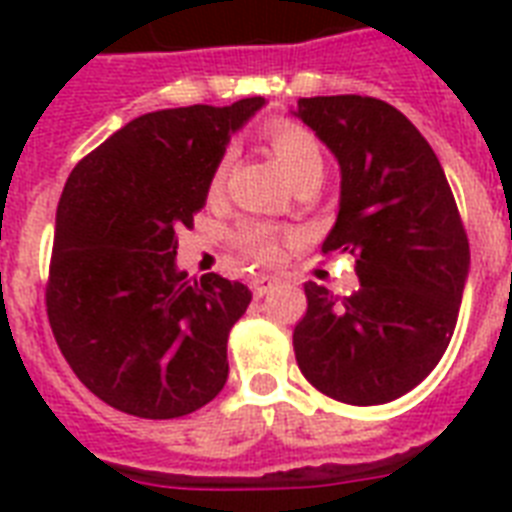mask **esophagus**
Wrapping results in <instances>:
<instances>
[{
  "mask_svg": "<svg viewBox=\"0 0 512 512\" xmlns=\"http://www.w3.org/2000/svg\"><path fill=\"white\" fill-rule=\"evenodd\" d=\"M276 284H279V279H276V276H257V279L252 281V292H255L257 297H263V295H268V292H271Z\"/></svg>",
  "mask_w": 512,
  "mask_h": 512,
  "instance_id": "1",
  "label": "esophagus"
}]
</instances>
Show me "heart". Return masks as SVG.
I'll return each instance as SVG.
<instances>
[{
	"mask_svg": "<svg viewBox=\"0 0 512 512\" xmlns=\"http://www.w3.org/2000/svg\"><path fill=\"white\" fill-rule=\"evenodd\" d=\"M265 140L273 148V154L279 156V162L287 167L292 180L311 175V172H324V151H321L319 138L313 135L305 124L295 119H273L265 127ZM231 170V156H223L220 164L212 172L209 188L220 191L225 183V175ZM239 244L249 257H255L260 263H273L281 255V236L276 228L265 223H249L239 231Z\"/></svg>",
	"mask_w": 512,
	"mask_h": 512,
	"instance_id": "heart-1",
	"label": "heart"
}]
</instances>
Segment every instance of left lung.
Returning a JSON list of instances; mask_svg holds the SVG:
<instances>
[{"label": "left lung", "instance_id": "left-lung-1", "mask_svg": "<svg viewBox=\"0 0 512 512\" xmlns=\"http://www.w3.org/2000/svg\"><path fill=\"white\" fill-rule=\"evenodd\" d=\"M340 162V212L321 252L356 255L361 287L337 297L305 284L295 358L324 396L396 401L452 340L470 247L438 156L398 108L366 95L300 98L297 111Z\"/></svg>", "mask_w": 512, "mask_h": 512}]
</instances>
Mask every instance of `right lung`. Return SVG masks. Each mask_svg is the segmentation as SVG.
Wrapping results in <instances>:
<instances>
[{"label": "right lung", "mask_w": 512, "mask_h": 512, "mask_svg": "<svg viewBox=\"0 0 512 512\" xmlns=\"http://www.w3.org/2000/svg\"><path fill=\"white\" fill-rule=\"evenodd\" d=\"M263 98L143 114L84 156L55 215L47 319L87 388L119 412L175 420L228 380V335L252 292L177 271L225 143Z\"/></svg>", "instance_id": "right-lung-1"}]
</instances>
